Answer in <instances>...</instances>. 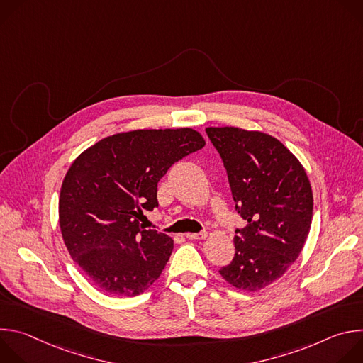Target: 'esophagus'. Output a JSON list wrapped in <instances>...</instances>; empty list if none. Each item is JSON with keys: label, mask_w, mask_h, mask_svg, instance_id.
Wrapping results in <instances>:
<instances>
[{"label": "esophagus", "mask_w": 363, "mask_h": 363, "mask_svg": "<svg viewBox=\"0 0 363 363\" xmlns=\"http://www.w3.org/2000/svg\"><path fill=\"white\" fill-rule=\"evenodd\" d=\"M185 237L188 240H201V238H205L206 237V233L205 231H199V233H186Z\"/></svg>", "instance_id": "esophagus-1"}]
</instances>
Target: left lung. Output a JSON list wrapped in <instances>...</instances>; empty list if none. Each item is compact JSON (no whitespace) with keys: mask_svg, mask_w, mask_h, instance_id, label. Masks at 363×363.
Here are the masks:
<instances>
[{"mask_svg":"<svg viewBox=\"0 0 363 363\" xmlns=\"http://www.w3.org/2000/svg\"><path fill=\"white\" fill-rule=\"evenodd\" d=\"M227 171L235 211L247 221L234 235L235 254L220 274L257 291L294 263L313 216V194L294 155L276 138L238 128H206Z\"/></svg>","mask_w":363,"mask_h":363,"instance_id":"1","label":"left lung"}]
</instances>
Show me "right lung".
<instances>
[{"mask_svg":"<svg viewBox=\"0 0 363 363\" xmlns=\"http://www.w3.org/2000/svg\"><path fill=\"white\" fill-rule=\"evenodd\" d=\"M203 145L188 128L133 130L101 139L72 164L60 191V228L72 258L100 290L132 297L160 277L174 241L145 230L142 210L157 208L160 179Z\"/></svg>","mask_w":363,"mask_h":363,"instance_id":"1","label":"right lung"}]
</instances>
